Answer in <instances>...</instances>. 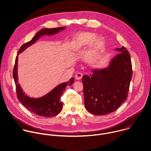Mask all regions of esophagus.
<instances>
[{"label":"esophagus","mask_w":151,"mask_h":151,"mask_svg":"<svg viewBox=\"0 0 151 151\" xmlns=\"http://www.w3.org/2000/svg\"><path fill=\"white\" fill-rule=\"evenodd\" d=\"M82 77H83V74H81L80 73H78L76 75V78L77 80H80Z\"/></svg>","instance_id":"1"}]
</instances>
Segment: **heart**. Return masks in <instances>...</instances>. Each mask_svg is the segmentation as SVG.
<instances>
[{
  "instance_id": "heart-1",
  "label": "heart",
  "mask_w": 151,
  "mask_h": 151,
  "mask_svg": "<svg viewBox=\"0 0 151 151\" xmlns=\"http://www.w3.org/2000/svg\"><path fill=\"white\" fill-rule=\"evenodd\" d=\"M95 34L85 32L80 33L74 38L72 43L73 51H78L90 45L92 42L94 48H98L101 45L102 41L100 37H95Z\"/></svg>"
}]
</instances>
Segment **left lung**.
<instances>
[{
    "label": "left lung",
    "instance_id": "1",
    "mask_svg": "<svg viewBox=\"0 0 151 151\" xmlns=\"http://www.w3.org/2000/svg\"><path fill=\"white\" fill-rule=\"evenodd\" d=\"M121 53L115 57L110 66L94 70L83 77L84 106L95 115H104L117 110L127 99L132 77L130 55L124 47L117 48Z\"/></svg>",
    "mask_w": 151,
    "mask_h": 151
}]
</instances>
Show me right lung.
I'll return each instance as SVG.
<instances>
[{
    "instance_id": "obj_1",
    "label": "right lung",
    "mask_w": 151,
    "mask_h": 151,
    "mask_svg": "<svg viewBox=\"0 0 151 151\" xmlns=\"http://www.w3.org/2000/svg\"><path fill=\"white\" fill-rule=\"evenodd\" d=\"M64 27H58L51 29H42L40 30L29 42L23 44L19 50L18 55L25 50L27 47L35 42L43 35H53L63 30ZM17 63L18 56L15 59V65L13 71V77L14 78L16 92L18 100L30 112L33 113L37 115L51 117L58 114L61 111L63 104L61 101V96L64 92L67 86H71L74 83V78H71L69 81L61 84L55 87L53 90L50 92L47 95L38 99L30 98L23 93L20 86L17 83Z\"/></svg>"
}]
</instances>
